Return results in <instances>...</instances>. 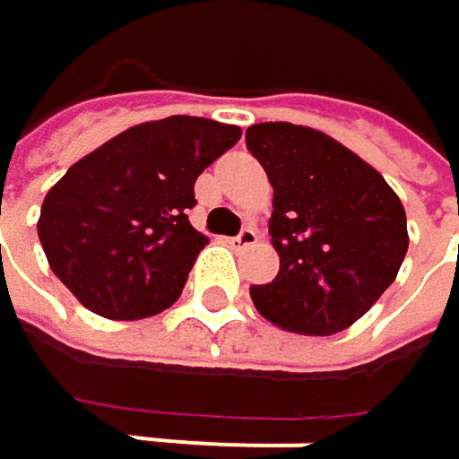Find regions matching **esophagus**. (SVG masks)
Segmentation results:
<instances>
[{
	"mask_svg": "<svg viewBox=\"0 0 459 459\" xmlns=\"http://www.w3.org/2000/svg\"><path fill=\"white\" fill-rule=\"evenodd\" d=\"M257 230L252 229V226H247V229H241L233 238H230V244L236 247V249H244V247H252V244H257Z\"/></svg>",
	"mask_w": 459,
	"mask_h": 459,
	"instance_id": "1",
	"label": "esophagus"
}]
</instances>
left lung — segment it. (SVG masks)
Masks as SVG:
<instances>
[{"instance_id": "1", "label": "left lung", "mask_w": 459, "mask_h": 459, "mask_svg": "<svg viewBox=\"0 0 459 459\" xmlns=\"http://www.w3.org/2000/svg\"><path fill=\"white\" fill-rule=\"evenodd\" d=\"M247 148L273 186L271 241L279 273L252 284L260 316L298 332L334 334L361 319L394 284L407 247V215L361 156L319 130L263 122Z\"/></svg>"}]
</instances>
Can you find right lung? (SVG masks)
<instances>
[{"instance_id": "right-lung-1", "label": "right lung", "mask_w": 459, "mask_h": 459, "mask_svg": "<svg viewBox=\"0 0 459 459\" xmlns=\"http://www.w3.org/2000/svg\"><path fill=\"white\" fill-rule=\"evenodd\" d=\"M238 138L236 125L167 117L79 159L47 191L37 223L52 273L106 319L169 308L207 244L188 223L194 183Z\"/></svg>"}]
</instances>
